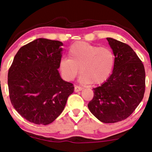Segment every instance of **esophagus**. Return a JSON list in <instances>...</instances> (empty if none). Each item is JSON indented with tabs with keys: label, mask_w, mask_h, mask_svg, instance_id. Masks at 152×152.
<instances>
[{
	"label": "esophagus",
	"mask_w": 152,
	"mask_h": 152,
	"mask_svg": "<svg viewBox=\"0 0 152 152\" xmlns=\"http://www.w3.org/2000/svg\"><path fill=\"white\" fill-rule=\"evenodd\" d=\"M81 90H82V87L77 86H76L75 87H74V91H75V92L80 91H81Z\"/></svg>",
	"instance_id": "34e87169"
}]
</instances>
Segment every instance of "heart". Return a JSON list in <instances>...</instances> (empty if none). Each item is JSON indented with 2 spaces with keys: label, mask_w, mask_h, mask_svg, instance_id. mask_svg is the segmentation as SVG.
I'll return each mask as SVG.
<instances>
[{
  "label": "heart",
  "mask_w": 152,
  "mask_h": 152,
  "mask_svg": "<svg viewBox=\"0 0 152 152\" xmlns=\"http://www.w3.org/2000/svg\"><path fill=\"white\" fill-rule=\"evenodd\" d=\"M68 55L69 59L63 58L59 62L61 76L67 81L75 78L80 68V83L101 84L108 79L114 67V54L108 47L76 42L71 45Z\"/></svg>",
  "instance_id": "b5f03b06"
}]
</instances>
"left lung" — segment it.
<instances>
[{
  "mask_svg": "<svg viewBox=\"0 0 152 152\" xmlns=\"http://www.w3.org/2000/svg\"><path fill=\"white\" fill-rule=\"evenodd\" d=\"M115 56L112 74L101 86L93 88L90 112L106 124L125 119L144 97L145 70L134 50L120 41L106 38Z\"/></svg>",
  "mask_w": 152,
  "mask_h": 152,
  "instance_id": "1",
  "label": "left lung"
}]
</instances>
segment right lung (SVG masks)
Wrapping results in <instances>:
<instances>
[{
    "label": "right lung",
    "instance_id": "add662e5",
    "mask_svg": "<svg viewBox=\"0 0 152 152\" xmlns=\"http://www.w3.org/2000/svg\"><path fill=\"white\" fill-rule=\"evenodd\" d=\"M63 45L58 40L38 38L19 50L9 69L12 104L34 124L52 123L74 92L72 83L64 81L58 71Z\"/></svg>",
    "mask_w": 152,
    "mask_h": 152
}]
</instances>
